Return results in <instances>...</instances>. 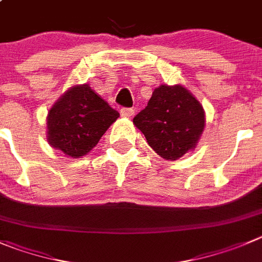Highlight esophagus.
<instances>
[{"instance_id":"34e87169","label":"esophagus","mask_w":262,"mask_h":262,"mask_svg":"<svg viewBox=\"0 0 262 262\" xmlns=\"http://www.w3.org/2000/svg\"><path fill=\"white\" fill-rule=\"evenodd\" d=\"M120 114H121V116L124 117H132L134 115V110L128 108V107H123V108L120 110Z\"/></svg>"}]
</instances>
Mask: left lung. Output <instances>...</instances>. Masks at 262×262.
<instances>
[{"label":"left lung","mask_w":262,"mask_h":262,"mask_svg":"<svg viewBox=\"0 0 262 262\" xmlns=\"http://www.w3.org/2000/svg\"><path fill=\"white\" fill-rule=\"evenodd\" d=\"M133 123L150 147L165 160H177L194 150L205 125L204 110L182 85H160Z\"/></svg>","instance_id":"1"}]
</instances>
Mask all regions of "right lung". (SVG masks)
Segmentation results:
<instances>
[{
    "mask_svg": "<svg viewBox=\"0 0 262 262\" xmlns=\"http://www.w3.org/2000/svg\"><path fill=\"white\" fill-rule=\"evenodd\" d=\"M88 84L70 88L48 114V142L70 158L84 156L119 117Z\"/></svg>",
    "mask_w": 262,
    "mask_h": 262,
    "instance_id": "1",
    "label": "right lung"
}]
</instances>
